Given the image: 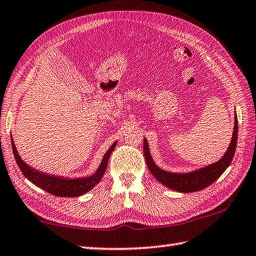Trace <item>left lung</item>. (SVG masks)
<instances>
[{
    "label": "left lung",
    "instance_id": "8db88e82",
    "mask_svg": "<svg viewBox=\"0 0 256 256\" xmlns=\"http://www.w3.org/2000/svg\"><path fill=\"white\" fill-rule=\"evenodd\" d=\"M238 144V116L236 113L234 115V130L231 143L228 145V148L226 152L222 156L221 160L213 164H210L208 166H204L202 168L195 170V171L188 172V173H173L168 172L165 170L158 168L156 164L154 163L153 158L150 153L148 140L144 138L143 140V151L145 161H146L148 168L150 172L152 173L153 176L158 180V181L165 185L168 188H172L174 191L181 192V193H190V192H198L201 190L208 188V185L214 183L216 180L221 176L226 170L230 164H231L233 156L235 154V150H236Z\"/></svg>",
    "mask_w": 256,
    "mask_h": 256
}]
</instances>
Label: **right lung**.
I'll list each match as a JSON object with an SVG mask.
<instances>
[{"label":"right lung","mask_w":256,"mask_h":256,"mask_svg":"<svg viewBox=\"0 0 256 256\" xmlns=\"http://www.w3.org/2000/svg\"><path fill=\"white\" fill-rule=\"evenodd\" d=\"M12 140V148L13 154L16 161L20 170L23 173V175L30 182H32L38 188L44 190V191L48 192L50 194H53L55 196L61 198H75L83 195L90 190H92L95 185L101 181L102 176L104 175L105 171L108 168V158L111 155L112 151L116 146L118 142H114L112 146L108 148V151L105 153L103 160L100 165L96 172L92 174L91 176L86 178H68L63 176H56V175H51L48 173H42L35 170L34 168L30 166L25 163L18 153V150L15 148V144Z\"/></svg>","instance_id":"obj_1"}]
</instances>
